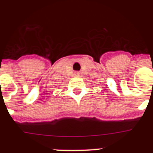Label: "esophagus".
Wrapping results in <instances>:
<instances>
[{
	"instance_id": "1",
	"label": "esophagus",
	"mask_w": 153,
	"mask_h": 153,
	"mask_svg": "<svg viewBox=\"0 0 153 153\" xmlns=\"http://www.w3.org/2000/svg\"><path fill=\"white\" fill-rule=\"evenodd\" d=\"M77 74H78V73H77Z\"/></svg>"
}]
</instances>
